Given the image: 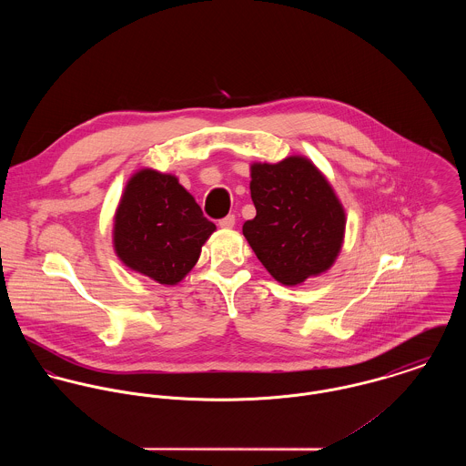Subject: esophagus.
<instances>
[{"instance_id": "obj_1", "label": "esophagus", "mask_w": 466, "mask_h": 466, "mask_svg": "<svg viewBox=\"0 0 466 466\" xmlns=\"http://www.w3.org/2000/svg\"><path fill=\"white\" fill-rule=\"evenodd\" d=\"M235 215H228V217H224V218H220L218 220V226L222 228V229H233L235 228Z\"/></svg>"}]
</instances>
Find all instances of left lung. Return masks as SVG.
<instances>
[{
  "label": "left lung",
  "mask_w": 466,
  "mask_h": 466,
  "mask_svg": "<svg viewBox=\"0 0 466 466\" xmlns=\"http://www.w3.org/2000/svg\"><path fill=\"white\" fill-rule=\"evenodd\" d=\"M257 217L242 228L251 249L281 285H299L335 264L346 211L325 174L305 156L251 165Z\"/></svg>",
  "instance_id": "8db88e82"
}]
</instances>
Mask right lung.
Returning <instances> with one entry per match:
<instances>
[{
  "mask_svg": "<svg viewBox=\"0 0 466 466\" xmlns=\"http://www.w3.org/2000/svg\"><path fill=\"white\" fill-rule=\"evenodd\" d=\"M215 229L176 176L141 168L118 202L113 248L134 272L161 285H177L198 264Z\"/></svg>",
  "mask_w": 466,
  "mask_h": 466,
  "instance_id": "obj_1",
  "label": "right lung"
}]
</instances>
